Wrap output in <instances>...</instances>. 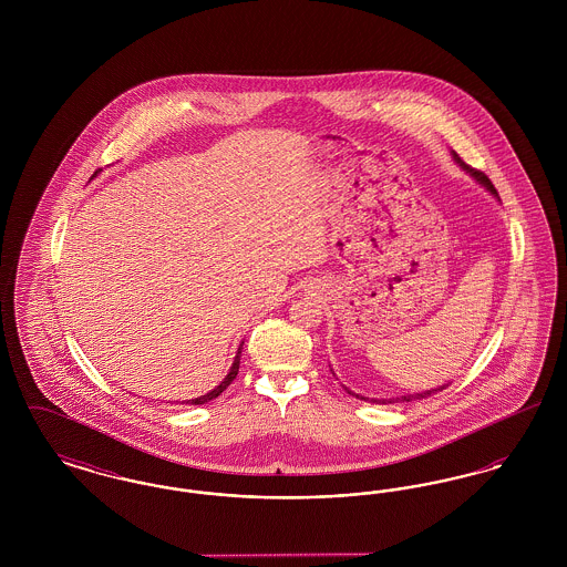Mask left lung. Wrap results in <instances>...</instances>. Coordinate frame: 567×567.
Returning <instances> with one entry per match:
<instances>
[{
  "label": "left lung",
  "instance_id": "left-lung-1",
  "mask_svg": "<svg viewBox=\"0 0 567 567\" xmlns=\"http://www.w3.org/2000/svg\"><path fill=\"white\" fill-rule=\"evenodd\" d=\"M453 159L465 169V172H470L483 187H486V189L491 190V195H495L497 197V190H495V187L491 185V181L486 178L485 174L483 172H478V169H474V167H470L467 163L463 162L461 157H458L457 153H453ZM451 382H444V384H440V386H435V389H430V391H421V393H410V395H400V398H391V400H372V402H377V404H398V402H416V400H425V398H430V395H433V393H437V391H442V389H446ZM347 389V386H344ZM351 395H354L357 400H368V398H363V395H357V393H352L351 389H347Z\"/></svg>",
  "mask_w": 567,
  "mask_h": 567
}]
</instances>
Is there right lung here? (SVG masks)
Segmentation results:
<instances>
[{"label":"right lung","instance_id":"right-lung-1","mask_svg":"<svg viewBox=\"0 0 567 567\" xmlns=\"http://www.w3.org/2000/svg\"><path fill=\"white\" fill-rule=\"evenodd\" d=\"M100 172V169H97ZM97 172L93 174V176H97ZM244 344V342H243ZM243 344H240V349H238V352H236V359H234V363H231V368H229V374L227 377L223 378V382L218 384V386H215L210 393H206V395H199V398H195V400H189V402H185V404L190 405H199V404H206V402H210V400H215V398H218L231 382H234V378L238 377V370H240V357H243Z\"/></svg>","mask_w":567,"mask_h":567}]
</instances>
